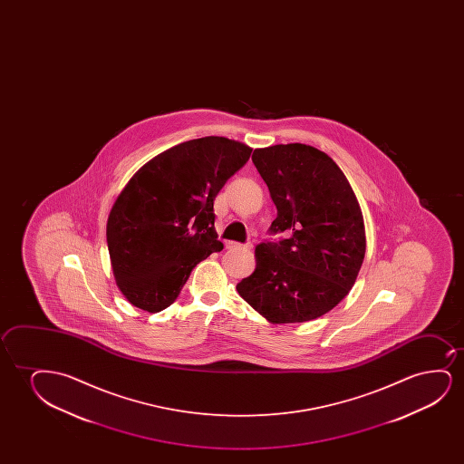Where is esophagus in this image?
<instances>
[{"label": "esophagus", "mask_w": 464, "mask_h": 464, "mask_svg": "<svg viewBox=\"0 0 464 464\" xmlns=\"http://www.w3.org/2000/svg\"><path fill=\"white\" fill-rule=\"evenodd\" d=\"M252 244H239V242H227L228 250H250Z\"/></svg>", "instance_id": "obj_1"}]
</instances>
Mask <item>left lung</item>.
Wrapping results in <instances>:
<instances>
[{
    "label": "left lung",
    "instance_id": "obj_1",
    "mask_svg": "<svg viewBox=\"0 0 464 464\" xmlns=\"http://www.w3.org/2000/svg\"><path fill=\"white\" fill-rule=\"evenodd\" d=\"M252 161L277 208L267 233L285 237L256 246V267L237 284V293L269 324L322 317L347 296L364 260L355 193L315 147L255 149Z\"/></svg>",
    "mask_w": 464,
    "mask_h": 464
}]
</instances>
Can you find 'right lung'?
<instances>
[{
	"mask_svg": "<svg viewBox=\"0 0 464 464\" xmlns=\"http://www.w3.org/2000/svg\"><path fill=\"white\" fill-rule=\"evenodd\" d=\"M252 149L220 136L160 153L130 179L108 218L117 285L131 304L160 312L178 299L193 267L214 252V201Z\"/></svg>",
	"mask_w": 464,
	"mask_h": 464,
	"instance_id": "obj_1",
	"label": "right lung"
}]
</instances>
